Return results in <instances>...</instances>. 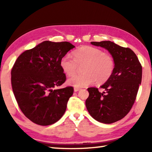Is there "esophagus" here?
<instances>
[{"label":"esophagus","instance_id":"obj_1","mask_svg":"<svg viewBox=\"0 0 152 152\" xmlns=\"http://www.w3.org/2000/svg\"><path fill=\"white\" fill-rule=\"evenodd\" d=\"M74 91L75 92H78V91H79L80 90H81V88H78V87H74Z\"/></svg>","mask_w":152,"mask_h":152}]
</instances>
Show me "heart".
I'll list each match as a JSON object with an SVG mask.
<instances>
[{
  "instance_id": "obj_1",
  "label": "heart",
  "mask_w": 152,
  "mask_h": 152,
  "mask_svg": "<svg viewBox=\"0 0 152 152\" xmlns=\"http://www.w3.org/2000/svg\"><path fill=\"white\" fill-rule=\"evenodd\" d=\"M74 59L68 56L61 58V70L67 76H72L82 66L83 73L68 79L69 85L85 87L94 82L102 84L111 78L115 68V61L112 55L92 46H82L72 52Z\"/></svg>"
}]
</instances>
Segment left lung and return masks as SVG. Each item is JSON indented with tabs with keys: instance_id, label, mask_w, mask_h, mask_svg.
<instances>
[{
	"instance_id": "left-lung-1",
	"label": "left lung",
	"mask_w": 152,
	"mask_h": 152,
	"mask_svg": "<svg viewBox=\"0 0 152 152\" xmlns=\"http://www.w3.org/2000/svg\"><path fill=\"white\" fill-rule=\"evenodd\" d=\"M91 44L104 48L115 61L113 76L101 86L104 90L88 88L89 96L86 107L97 121L110 124L122 119L132 109L142 78V66L134 51L110 41L92 42Z\"/></svg>"
}]
</instances>
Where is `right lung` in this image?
<instances>
[{"label":"right lung","instance_id":"right-lung-1","mask_svg":"<svg viewBox=\"0 0 152 152\" xmlns=\"http://www.w3.org/2000/svg\"><path fill=\"white\" fill-rule=\"evenodd\" d=\"M74 48L70 42L45 41L25 51L11 70V85L18 106L35 124H53L63 116L74 88L57 89L66 80L60 61Z\"/></svg>","mask_w":152,"mask_h":152}]
</instances>
